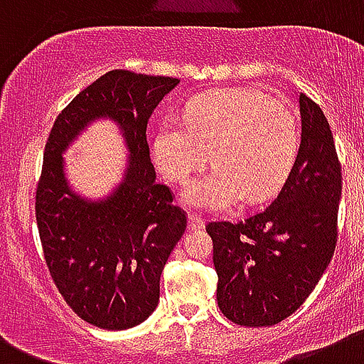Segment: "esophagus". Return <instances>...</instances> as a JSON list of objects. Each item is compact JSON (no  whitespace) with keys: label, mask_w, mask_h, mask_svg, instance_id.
<instances>
[{"label":"esophagus","mask_w":364,"mask_h":364,"mask_svg":"<svg viewBox=\"0 0 364 364\" xmlns=\"http://www.w3.org/2000/svg\"><path fill=\"white\" fill-rule=\"evenodd\" d=\"M188 228H190V230H203V228H205V222H203L199 216H196V214H190V216H188Z\"/></svg>","instance_id":"34e87169"}]
</instances>
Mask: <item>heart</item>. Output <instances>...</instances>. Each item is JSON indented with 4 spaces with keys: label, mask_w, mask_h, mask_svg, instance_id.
Wrapping results in <instances>:
<instances>
[{
    "label": "heart",
    "mask_w": 364,
    "mask_h": 364,
    "mask_svg": "<svg viewBox=\"0 0 364 364\" xmlns=\"http://www.w3.org/2000/svg\"><path fill=\"white\" fill-rule=\"evenodd\" d=\"M300 132L284 102L250 87L218 89L193 98L186 121L168 115L159 123L154 154L161 173L184 182L205 167L213 171L182 191L196 210H226L241 199L264 201L284 184L296 159Z\"/></svg>",
    "instance_id": "1"
}]
</instances>
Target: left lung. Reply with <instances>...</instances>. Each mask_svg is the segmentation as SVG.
I'll list each match as a JSON object with an SVG mask.
<instances>
[{
	"mask_svg": "<svg viewBox=\"0 0 364 364\" xmlns=\"http://www.w3.org/2000/svg\"><path fill=\"white\" fill-rule=\"evenodd\" d=\"M302 134L289 178L249 220L210 222L216 300L228 319L272 326L290 317L319 283L336 249L342 167L323 109L300 92Z\"/></svg>",
	"mask_w": 364,
	"mask_h": 364,
	"instance_id": "1",
	"label": "left lung"
}]
</instances>
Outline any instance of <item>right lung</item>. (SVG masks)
I'll return each instance as SVG.
<instances>
[{"instance_id": "obj_1", "label": "right lung", "mask_w": 364, "mask_h": 364, "mask_svg": "<svg viewBox=\"0 0 364 364\" xmlns=\"http://www.w3.org/2000/svg\"><path fill=\"white\" fill-rule=\"evenodd\" d=\"M178 80L112 70L62 109L45 146L36 220L50 277L81 319L106 331L140 325L159 304V279L186 232L167 186L156 182L146 129ZM98 120L126 146L122 180L87 198L67 178L63 154Z\"/></svg>"}]
</instances>
